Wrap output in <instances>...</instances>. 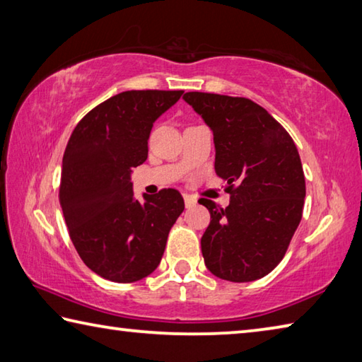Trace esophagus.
I'll use <instances>...</instances> for the list:
<instances>
[{
    "instance_id": "1",
    "label": "esophagus",
    "mask_w": 362,
    "mask_h": 362,
    "mask_svg": "<svg viewBox=\"0 0 362 362\" xmlns=\"http://www.w3.org/2000/svg\"><path fill=\"white\" fill-rule=\"evenodd\" d=\"M182 197H185V204H186L187 208L192 206L195 202H197V200H195V197H192V195H189V194H185V195H182Z\"/></svg>"
}]
</instances>
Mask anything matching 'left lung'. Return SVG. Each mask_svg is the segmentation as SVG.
Listing matches in <instances>:
<instances>
[{"mask_svg":"<svg viewBox=\"0 0 362 362\" xmlns=\"http://www.w3.org/2000/svg\"><path fill=\"white\" fill-rule=\"evenodd\" d=\"M185 101L214 136V170L230 204L200 199L211 214L202 237L206 269L233 283L255 281L281 262L302 219L305 176L289 133L255 101L187 92Z\"/></svg>","mask_w":362,"mask_h":362,"instance_id":"1","label":"left lung"}]
</instances>
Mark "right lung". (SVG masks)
Returning a JSON list of instances; mask_svg holds the SVG:
<instances>
[{
  "mask_svg": "<svg viewBox=\"0 0 362 362\" xmlns=\"http://www.w3.org/2000/svg\"><path fill=\"white\" fill-rule=\"evenodd\" d=\"M182 90H127L76 125L62 162L60 205L69 237L88 269L133 283L160 264L168 232L185 210L175 189L133 197L132 168L148 158L152 125Z\"/></svg>",
  "mask_w": 362,
  "mask_h": 362,
  "instance_id": "right-lung-1",
  "label": "right lung"
}]
</instances>
